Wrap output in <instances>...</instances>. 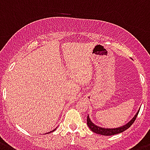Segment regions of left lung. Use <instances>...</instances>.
<instances>
[{
  "label": "left lung",
  "instance_id": "8db88e82",
  "mask_svg": "<svg viewBox=\"0 0 150 150\" xmlns=\"http://www.w3.org/2000/svg\"><path fill=\"white\" fill-rule=\"evenodd\" d=\"M139 110H138L136 115L133 117V118L132 119L129 123L126 124V125L122 126L121 127H118V128H114V129H105V128H102L100 127H98V126L94 125L93 124L91 120H90V118L88 116L87 117V124L88 126V127L90 128V129H91V131H93L94 133H98V134H100V135H104V136H111L114 135V134H117V133H120L122 132L125 131L126 129H128V128L133 124V122L135 121L136 118H137V115H138V113H139Z\"/></svg>",
  "mask_w": 150,
  "mask_h": 150
}]
</instances>
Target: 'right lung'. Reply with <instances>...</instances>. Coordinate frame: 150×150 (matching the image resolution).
Returning <instances> with one entry per match:
<instances>
[{"mask_svg":"<svg viewBox=\"0 0 150 150\" xmlns=\"http://www.w3.org/2000/svg\"><path fill=\"white\" fill-rule=\"evenodd\" d=\"M55 129H53V130H52V131H51V132H53V131H54V130H55ZM49 133H50V132H49Z\"/></svg>","mask_w":150,"mask_h":150,"instance_id":"1","label":"right lung"}]
</instances>
